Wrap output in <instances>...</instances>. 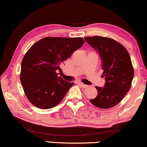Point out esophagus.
Here are the masks:
<instances>
[{
    "mask_svg": "<svg viewBox=\"0 0 147 147\" xmlns=\"http://www.w3.org/2000/svg\"><path fill=\"white\" fill-rule=\"evenodd\" d=\"M78 84L79 85H80L81 86H82V88H86L87 87V85H86V84H83V83H81V82H78Z\"/></svg>",
    "mask_w": 147,
    "mask_h": 147,
    "instance_id": "obj_1",
    "label": "esophagus"
}]
</instances>
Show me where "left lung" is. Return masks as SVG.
Instances as JSON below:
<instances>
[{
  "label": "left lung",
  "mask_w": 147,
  "mask_h": 147,
  "mask_svg": "<svg viewBox=\"0 0 147 147\" xmlns=\"http://www.w3.org/2000/svg\"><path fill=\"white\" fill-rule=\"evenodd\" d=\"M84 39L99 52L104 70L101 77L106 80L104 87H95L97 95L90 99V103L104 109L112 108L124 98L131 88L134 71L129 52L111 38L93 36Z\"/></svg>",
  "instance_id": "left-lung-1"
}]
</instances>
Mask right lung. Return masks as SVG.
<instances>
[{"label":"right lung","instance_id":"right-lung-1","mask_svg":"<svg viewBox=\"0 0 147 147\" xmlns=\"http://www.w3.org/2000/svg\"><path fill=\"white\" fill-rule=\"evenodd\" d=\"M82 37H46L34 43L21 65L20 81L27 99L41 109L56 106L74 85L58 76L60 65L82 46Z\"/></svg>","mask_w":147,"mask_h":147}]
</instances>
